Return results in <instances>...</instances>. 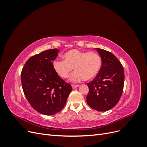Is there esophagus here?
I'll list each match as a JSON object with an SVG mask.
<instances>
[{"instance_id":"34e87169","label":"esophagus","mask_w":147,"mask_h":147,"mask_svg":"<svg viewBox=\"0 0 147 147\" xmlns=\"http://www.w3.org/2000/svg\"><path fill=\"white\" fill-rule=\"evenodd\" d=\"M78 86H79L78 84H72V87L73 89L76 88H77V87H78Z\"/></svg>"}]
</instances>
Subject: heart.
Listing matches in <instances>:
<instances>
[{
    "label": "heart",
    "instance_id": "1",
    "mask_svg": "<svg viewBox=\"0 0 147 147\" xmlns=\"http://www.w3.org/2000/svg\"><path fill=\"white\" fill-rule=\"evenodd\" d=\"M64 60L55 59L53 67L56 73L62 78H67L73 67L75 70L70 77L71 82L76 83L85 79L94 78L101 67L100 56L94 51L86 52L72 49L64 55Z\"/></svg>",
    "mask_w": 147,
    "mask_h": 147
}]
</instances>
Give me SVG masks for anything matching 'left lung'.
Instances as JSON below:
<instances>
[{
	"mask_svg": "<svg viewBox=\"0 0 147 147\" xmlns=\"http://www.w3.org/2000/svg\"><path fill=\"white\" fill-rule=\"evenodd\" d=\"M102 59L99 72L93 80L87 84L88 105L99 112H105L117 104L121 98L124 82L122 64L112 53L96 48Z\"/></svg>",
	"mask_w": 147,
	"mask_h": 147,
	"instance_id": "left-lung-1",
	"label": "left lung"
}]
</instances>
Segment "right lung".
Segmentation results:
<instances>
[{
	"label": "right lung",
	"mask_w": 147,
	"mask_h": 147,
	"mask_svg": "<svg viewBox=\"0 0 147 147\" xmlns=\"http://www.w3.org/2000/svg\"><path fill=\"white\" fill-rule=\"evenodd\" d=\"M59 50L51 49L35 55L27 61L21 74L24 94L32 107L45 115H55L64 108L72 91L53 67L52 61Z\"/></svg>",
	"instance_id": "add662e5"
}]
</instances>
